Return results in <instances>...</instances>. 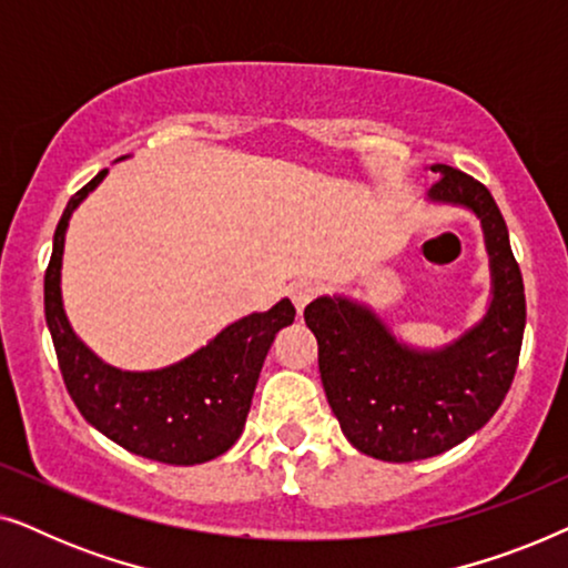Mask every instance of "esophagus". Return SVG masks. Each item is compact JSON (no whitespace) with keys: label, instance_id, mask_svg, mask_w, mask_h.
Returning <instances> with one entry per match:
<instances>
[{"label":"esophagus","instance_id":"1","mask_svg":"<svg viewBox=\"0 0 568 568\" xmlns=\"http://www.w3.org/2000/svg\"><path fill=\"white\" fill-rule=\"evenodd\" d=\"M317 292H321V286H317L315 282H310V278H300V282H294L290 286V300H292V305L297 307L300 315H302V310L310 305V300H313Z\"/></svg>","mask_w":568,"mask_h":568}]
</instances>
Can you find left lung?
<instances>
[{"mask_svg":"<svg viewBox=\"0 0 568 568\" xmlns=\"http://www.w3.org/2000/svg\"><path fill=\"white\" fill-rule=\"evenodd\" d=\"M429 204L468 209L480 220L491 271L484 317L437 348L400 341L364 302L323 294L305 307L317 364L341 432L359 453L385 463L442 455L484 429L509 393L525 333V286L507 222L484 183L449 165Z\"/></svg>","mask_w":568,"mask_h":568,"instance_id":"obj_1","label":"left lung"}]
</instances>
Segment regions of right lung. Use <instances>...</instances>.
<instances>
[{
	"mask_svg": "<svg viewBox=\"0 0 568 568\" xmlns=\"http://www.w3.org/2000/svg\"><path fill=\"white\" fill-rule=\"evenodd\" d=\"M123 160V158H121ZM108 170L77 191L53 232L43 305L61 375L80 414L129 453L168 465H199L227 453L245 429L247 410L276 333L294 323V305L278 300L222 328L206 346L160 369L131 372L100 359L69 323L61 300L64 237L74 209Z\"/></svg>",
	"mask_w": 568,
	"mask_h": 568,
	"instance_id": "add662e5",
	"label": "right lung"
}]
</instances>
